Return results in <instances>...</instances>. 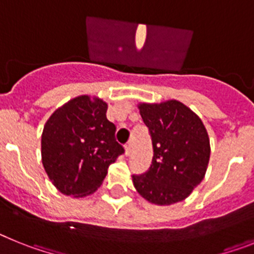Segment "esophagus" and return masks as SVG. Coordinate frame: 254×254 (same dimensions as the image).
I'll return each mask as SVG.
<instances>
[{
  "label": "esophagus",
  "instance_id": "1",
  "mask_svg": "<svg viewBox=\"0 0 254 254\" xmlns=\"http://www.w3.org/2000/svg\"><path fill=\"white\" fill-rule=\"evenodd\" d=\"M131 152H132V145L131 143H127V145H126V149H125V155L126 156H129V155H131Z\"/></svg>",
  "mask_w": 254,
  "mask_h": 254
}]
</instances>
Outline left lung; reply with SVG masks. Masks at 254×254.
I'll list each match as a JSON object with an SVG mask.
<instances>
[{"mask_svg":"<svg viewBox=\"0 0 254 254\" xmlns=\"http://www.w3.org/2000/svg\"><path fill=\"white\" fill-rule=\"evenodd\" d=\"M152 142L151 165L132 182L143 198L168 206L187 198L202 182L210 160V138L202 121L176 99L137 105Z\"/></svg>","mask_w":254,"mask_h":254,"instance_id":"1","label":"left lung"}]
</instances>
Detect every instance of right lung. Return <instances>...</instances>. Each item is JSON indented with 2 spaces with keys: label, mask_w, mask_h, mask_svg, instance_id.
<instances>
[{
  "label": "right lung",
  "mask_w": 254,
  "mask_h": 254,
  "mask_svg": "<svg viewBox=\"0 0 254 254\" xmlns=\"http://www.w3.org/2000/svg\"><path fill=\"white\" fill-rule=\"evenodd\" d=\"M108 103L80 95L56 109L42 133V163L61 193L85 197L104 181L108 168L125 152L107 120Z\"/></svg>",
  "instance_id": "obj_1"
}]
</instances>
